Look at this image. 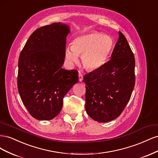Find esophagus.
<instances>
[{"label":"esophagus","instance_id":"obj_1","mask_svg":"<svg viewBox=\"0 0 158 158\" xmlns=\"http://www.w3.org/2000/svg\"><path fill=\"white\" fill-rule=\"evenodd\" d=\"M78 78H79L80 82H82V81L83 80V75L82 74V73H79Z\"/></svg>","mask_w":158,"mask_h":158}]
</instances>
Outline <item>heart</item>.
<instances>
[{"label": "heart", "instance_id": "heart-1", "mask_svg": "<svg viewBox=\"0 0 158 158\" xmlns=\"http://www.w3.org/2000/svg\"><path fill=\"white\" fill-rule=\"evenodd\" d=\"M114 43L107 35L92 32L76 37L72 47L65 50L66 59L70 64L77 63L81 56L84 67L89 70H95L104 65L111 55Z\"/></svg>", "mask_w": 158, "mask_h": 158}]
</instances>
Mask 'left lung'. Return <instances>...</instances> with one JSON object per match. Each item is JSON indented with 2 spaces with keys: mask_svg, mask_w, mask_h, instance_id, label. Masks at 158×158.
<instances>
[{
  "mask_svg": "<svg viewBox=\"0 0 158 158\" xmlns=\"http://www.w3.org/2000/svg\"><path fill=\"white\" fill-rule=\"evenodd\" d=\"M118 34L111 60L84 76L85 108L88 115L99 123L119 117L135 88V56L125 35L121 31Z\"/></svg>",
  "mask_w": 158,
  "mask_h": 158,
  "instance_id": "left-lung-1",
  "label": "left lung"
}]
</instances>
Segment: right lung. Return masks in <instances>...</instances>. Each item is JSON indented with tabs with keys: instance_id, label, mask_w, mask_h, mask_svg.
Segmentation results:
<instances>
[{
	"instance_id": "1",
	"label": "right lung",
	"mask_w": 158,
	"mask_h": 158,
	"mask_svg": "<svg viewBox=\"0 0 158 158\" xmlns=\"http://www.w3.org/2000/svg\"><path fill=\"white\" fill-rule=\"evenodd\" d=\"M69 31V26L60 22L38 28L19 56L18 92L28 112L37 120L58 115L64 95L78 81L77 70L62 69Z\"/></svg>"
}]
</instances>
